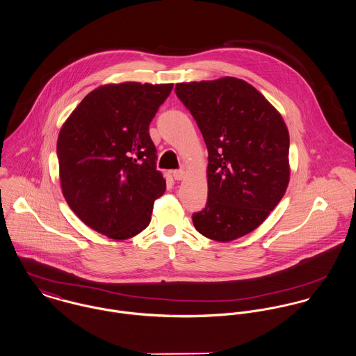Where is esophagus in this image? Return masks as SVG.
<instances>
[{
  "instance_id": "1",
  "label": "esophagus",
  "mask_w": 356,
  "mask_h": 356,
  "mask_svg": "<svg viewBox=\"0 0 356 356\" xmlns=\"http://www.w3.org/2000/svg\"><path fill=\"white\" fill-rule=\"evenodd\" d=\"M172 175H173V177H175V180H181L183 177H184V170L183 169H177V170H173L172 172Z\"/></svg>"
}]
</instances>
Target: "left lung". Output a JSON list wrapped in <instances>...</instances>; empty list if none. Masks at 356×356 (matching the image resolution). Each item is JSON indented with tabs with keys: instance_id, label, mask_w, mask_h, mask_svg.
I'll return each instance as SVG.
<instances>
[{
	"instance_id": "8db88e82",
	"label": "left lung",
	"mask_w": 356,
	"mask_h": 356,
	"mask_svg": "<svg viewBox=\"0 0 356 356\" xmlns=\"http://www.w3.org/2000/svg\"><path fill=\"white\" fill-rule=\"evenodd\" d=\"M176 95L204 139L206 207L193 214L199 234L231 241L258 228L289 181V134L281 115L236 78L177 83Z\"/></svg>"
}]
</instances>
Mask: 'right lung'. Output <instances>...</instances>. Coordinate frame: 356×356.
I'll list each match as a JSON object with an SVG mask.
<instances>
[{
  "label": "right lung",
  "mask_w": 356,
  "mask_h": 356,
  "mask_svg": "<svg viewBox=\"0 0 356 356\" xmlns=\"http://www.w3.org/2000/svg\"><path fill=\"white\" fill-rule=\"evenodd\" d=\"M173 84L127 81L87 94L64 122L57 157L63 194L91 229L124 240L152 220L166 190L149 125Z\"/></svg>",
  "instance_id": "obj_1"
}]
</instances>
